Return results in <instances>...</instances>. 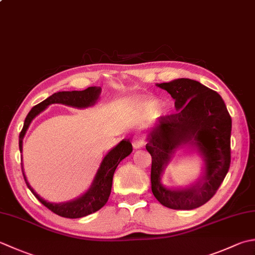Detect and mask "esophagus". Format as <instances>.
<instances>
[{
  "label": "esophagus",
  "mask_w": 255,
  "mask_h": 255,
  "mask_svg": "<svg viewBox=\"0 0 255 255\" xmlns=\"http://www.w3.org/2000/svg\"><path fill=\"white\" fill-rule=\"evenodd\" d=\"M132 144H133V147L134 148H139V147H141L142 144H143V140H142V138L139 136V134H134V136L132 137Z\"/></svg>",
  "instance_id": "obj_1"
}]
</instances>
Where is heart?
<instances>
[{"mask_svg": "<svg viewBox=\"0 0 255 255\" xmlns=\"http://www.w3.org/2000/svg\"><path fill=\"white\" fill-rule=\"evenodd\" d=\"M139 106H140V108L142 109V112L149 114V113H151L154 108H156L157 103H156V101H153V99L146 98V99H142V101H140Z\"/></svg>", "mask_w": 255, "mask_h": 255, "instance_id": "b5f03b06", "label": "heart"}]
</instances>
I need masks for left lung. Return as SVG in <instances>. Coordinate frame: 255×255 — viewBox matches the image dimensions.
<instances>
[{"label": "left lung", "mask_w": 255, "mask_h": 255, "mask_svg": "<svg viewBox=\"0 0 255 255\" xmlns=\"http://www.w3.org/2000/svg\"><path fill=\"white\" fill-rule=\"evenodd\" d=\"M174 99L177 113L159 119L148 134L146 149L151 154V190L162 206L192 210L216 194L230 168L232 121L220 95L197 81L179 78L159 84ZM197 144L204 153L206 170L191 187L167 189L160 182L164 167L174 150Z\"/></svg>", "instance_id": "left-lung-1"}]
</instances>
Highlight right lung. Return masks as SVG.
I'll use <instances>...</instances> for the list:
<instances>
[{
	"label": "right lung",
	"mask_w": 255,
	"mask_h": 255,
	"mask_svg": "<svg viewBox=\"0 0 255 255\" xmlns=\"http://www.w3.org/2000/svg\"><path fill=\"white\" fill-rule=\"evenodd\" d=\"M101 94V87H88L84 91H73V92H58L53 94L52 96L45 99L42 103L37 104L34 106L31 112L27 114L26 118H25L24 126L22 128V131L19 132V139H18V146L19 151H22V142L23 137L25 132H26L29 124L33 119L37 116V115L43 112L48 105L51 104H63L67 105V106L77 107V108H85L88 106H92L97 101ZM132 146L129 139H124L123 141L119 142L116 147L109 151L106 157L98 169V172L95 177V180L92 184V187L88 189V191L83 194L82 197L74 201L64 202V203H51L44 200L38 194L33 190V188L29 186L25 174L22 172L24 176V180L26 182V186L29 190L32 191L37 200L44 204L45 207L49 209L52 212L58 214V216L69 219H77L86 217L88 214L94 213L98 211L99 209L103 208L106 202L108 201V198L111 196L112 186H113V177L114 172L116 170L117 166L124 158L131 153Z\"/></svg>",
	"instance_id": "right-lung-1"
}]
</instances>
